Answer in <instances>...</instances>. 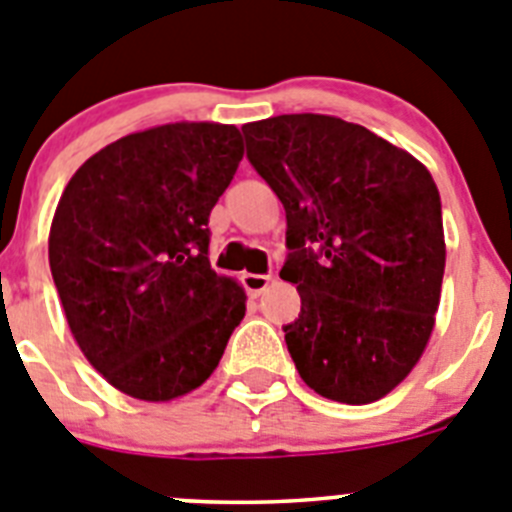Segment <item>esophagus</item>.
I'll use <instances>...</instances> for the list:
<instances>
[{"mask_svg": "<svg viewBox=\"0 0 512 512\" xmlns=\"http://www.w3.org/2000/svg\"><path fill=\"white\" fill-rule=\"evenodd\" d=\"M270 280H273V275H260V273H245L242 275V285H245V290L250 293V296H260V293H265V288L270 285Z\"/></svg>", "mask_w": 512, "mask_h": 512, "instance_id": "obj_1", "label": "esophagus"}]
</instances>
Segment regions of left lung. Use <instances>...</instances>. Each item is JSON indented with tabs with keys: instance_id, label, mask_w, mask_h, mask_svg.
<instances>
[{
	"instance_id": "1",
	"label": "left lung",
	"mask_w": 512,
	"mask_h": 512,
	"mask_svg": "<svg viewBox=\"0 0 512 512\" xmlns=\"http://www.w3.org/2000/svg\"><path fill=\"white\" fill-rule=\"evenodd\" d=\"M247 160L285 209L280 278L301 313L283 326L308 388L339 403L380 400L426 349L444 278L434 178L375 132L326 114L242 127Z\"/></svg>"
}]
</instances>
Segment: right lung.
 <instances>
[{"mask_svg": "<svg viewBox=\"0 0 512 512\" xmlns=\"http://www.w3.org/2000/svg\"><path fill=\"white\" fill-rule=\"evenodd\" d=\"M242 153L232 124H163L99 150L58 201L48 257L68 326L132 398L199 388L245 316V290L209 262V214Z\"/></svg>", "mask_w": 512, "mask_h": 512, "instance_id": "right-lung-1", "label": "right lung"}]
</instances>
